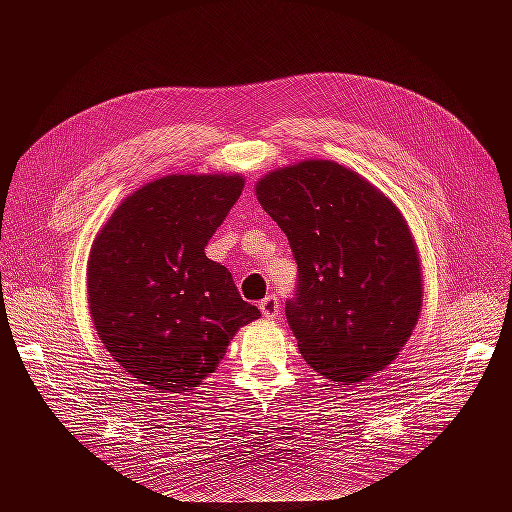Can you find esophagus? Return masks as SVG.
Listing matches in <instances>:
<instances>
[{
    "instance_id": "obj_1",
    "label": "esophagus",
    "mask_w": 512,
    "mask_h": 512,
    "mask_svg": "<svg viewBox=\"0 0 512 512\" xmlns=\"http://www.w3.org/2000/svg\"><path fill=\"white\" fill-rule=\"evenodd\" d=\"M259 309L263 313V317L267 319H274L278 317V311H280V303L276 297H265L261 303H259Z\"/></svg>"
}]
</instances>
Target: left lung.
Wrapping results in <instances>:
<instances>
[{"label": "left lung", "instance_id": "8db88e82", "mask_svg": "<svg viewBox=\"0 0 512 512\" xmlns=\"http://www.w3.org/2000/svg\"><path fill=\"white\" fill-rule=\"evenodd\" d=\"M255 193L299 265L286 319L303 359L342 386L382 371L411 338L423 305L419 255L402 213L330 159L265 174Z\"/></svg>", "mask_w": 512, "mask_h": 512}]
</instances>
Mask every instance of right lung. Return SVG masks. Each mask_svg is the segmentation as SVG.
<instances>
[{
  "instance_id": "obj_1",
  "label": "right lung",
  "mask_w": 512,
  "mask_h": 512,
  "mask_svg": "<svg viewBox=\"0 0 512 512\" xmlns=\"http://www.w3.org/2000/svg\"><path fill=\"white\" fill-rule=\"evenodd\" d=\"M238 174H172L128 195L99 230L87 265L89 311L116 363L159 392L195 390L238 328L242 301L205 247L242 193Z\"/></svg>"
}]
</instances>
